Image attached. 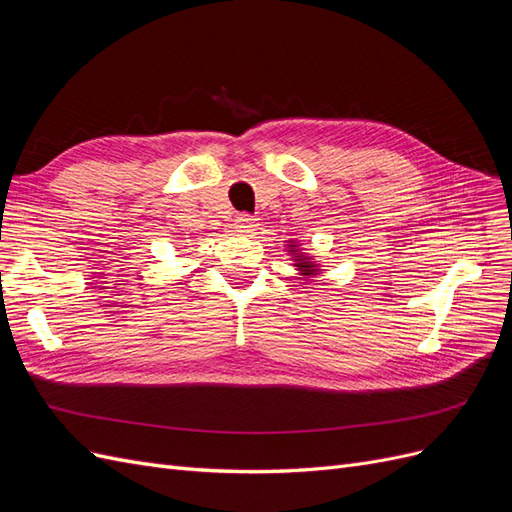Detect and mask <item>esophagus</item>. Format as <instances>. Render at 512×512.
<instances>
[{
    "instance_id": "obj_1",
    "label": "esophagus",
    "mask_w": 512,
    "mask_h": 512,
    "mask_svg": "<svg viewBox=\"0 0 512 512\" xmlns=\"http://www.w3.org/2000/svg\"><path fill=\"white\" fill-rule=\"evenodd\" d=\"M235 226H237V232H241V235H252V232L258 226V218L252 213H239V218L235 220Z\"/></svg>"
}]
</instances>
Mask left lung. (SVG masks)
<instances>
[{
	"label": "left lung",
	"mask_w": 512,
	"mask_h": 512,
	"mask_svg": "<svg viewBox=\"0 0 512 512\" xmlns=\"http://www.w3.org/2000/svg\"><path fill=\"white\" fill-rule=\"evenodd\" d=\"M297 267H301L303 275H314V273H316L314 265H309V260H307V258H299V265H297Z\"/></svg>",
	"instance_id": "left-lung-1"
}]
</instances>
